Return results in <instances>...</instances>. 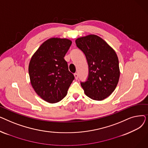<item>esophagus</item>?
I'll list each match as a JSON object with an SVG mask.
<instances>
[{
    "mask_svg": "<svg viewBox=\"0 0 148 148\" xmlns=\"http://www.w3.org/2000/svg\"><path fill=\"white\" fill-rule=\"evenodd\" d=\"M74 77H75V79L77 80V79H78V77H79V75H78V74L77 73H74Z\"/></svg>",
    "mask_w": 148,
    "mask_h": 148,
    "instance_id": "obj_1",
    "label": "esophagus"
}]
</instances>
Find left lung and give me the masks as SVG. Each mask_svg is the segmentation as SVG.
Wrapping results in <instances>:
<instances>
[{"instance_id":"1","label":"left lung","mask_w":148,"mask_h":148,"mask_svg":"<svg viewBox=\"0 0 148 148\" xmlns=\"http://www.w3.org/2000/svg\"><path fill=\"white\" fill-rule=\"evenodd\" d=\"M75 43L85 54L88 64V79L80 83L85 94L97 101L106 98L112 94L119 82L117 54L104 40L95 35L77 38Z\"/></svg>"}]
</instances>
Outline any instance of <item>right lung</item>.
<instances>
[{"mask_svg":"<svg viewBox=\"0 0 148 148\" xmlns=\"http://www.w3.org/2000/svg\"><path fill=\"white\" fill-rule=\"evenodd\" d=\"M71 44V41L65 38L49 39L30 59L29 74L31 84L47 102L56 103L61 101L74 80L64 58Z\"/></svg>","mask_w":148,"mask_h":148,"instance_id":"obj_1","label":"right lung"}]
</instances>
